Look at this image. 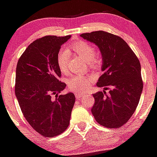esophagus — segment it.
I'll return each instance as SVG.
<instances>
[{"label": "esophagus", "mask_w": 157, "mask_h": 157, "mask_svg": "<svg viewBox=\"0 0 157 157\" xmlns=\"http://www.w3.org/2000/svg\"><path fill=\"white\" fill-rule=\"evenodd\" d=\"M75 98L77 99H81L83 96H84V94H82V93H75Z\"/></svg>", "instance_id": "1"}]
</instances>
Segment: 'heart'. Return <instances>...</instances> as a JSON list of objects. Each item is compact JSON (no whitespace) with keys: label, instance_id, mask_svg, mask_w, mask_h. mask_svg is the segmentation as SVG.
Listing matches in <instances>:
<instances>
[{"label":"heart","instance_id":"obj_1","mask_svg":"<svg viewBox=\"0 0 157 157\" xmlns=\"http://www.w3.org/2000/svg\"><path fill=\"white\" fill-rule=\"evenodd\" d=\"M70 48L75 53L85 59L87 61H90L91 64L95 65L98 63L96 59H94L95 56L94 48L90 43L84 41H74L70 45ZM71 58V52L67 48H62L57 54V63L59 69L62 72L65 73L68 69V63ZM93 78L82 75H72L68 80V86L70 90L73 91H83L86 90L92 82Z\"/></svg>","mask_w":157,"mask_h":157}]
</instances>
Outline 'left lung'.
Masks as SVG:
<instances>
[{
    "instance_id": "left-lung-1",
    "label": "left lung",
    "mask_w": 157,
    "mask_h": 157,
    "mask_svg": "<svg viewBox=\"0 0 157 157\" xmlns=\"http://www.w3.org/2000/svg\"><path fill=\"white\" fill-rule=\"evenodd\" d=\"M95 44L102 58L98 87H110L109 94L99 91L94 94L95 103L91 112L99 124L118 128L127 123L138 106L143 83L141 64L127 43L108 32L94 31L80 35Z\"/></svg>"
}]
</instances>
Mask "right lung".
Instances as JSON below:
<instances>
[{
	"label": "right lung",
	"instance_id": "add662e5",
	"mask_svg": "<svg viewBox=\"0 0 157 157\" xmlns=\"http://www.w3.org/2000/svg\"><path fill=\"white\" fill-rule=\"evenodd\" d=\"M71 35L45 36L32 42L19 58L16 67V98L23 116L37 132L47 138L59 135L67 128L75 97L63 91L66 84L59 78L57 63L60 47ZM52 94L56 100L51 98Z\"/></svg>",
	"mask_w": 157,
	"mask_h": 157
}]
</instances>
